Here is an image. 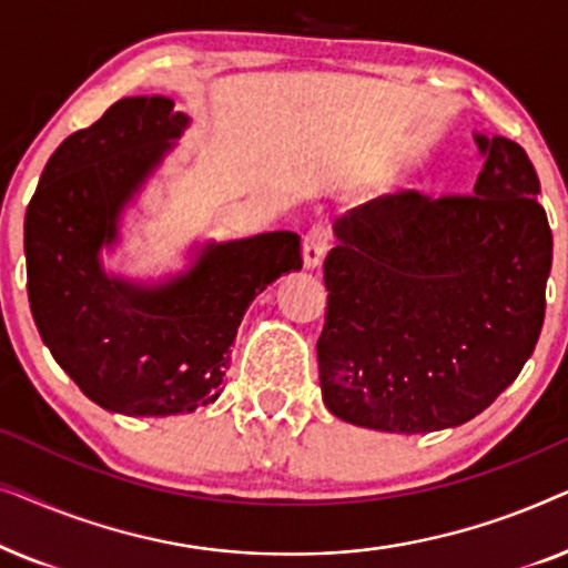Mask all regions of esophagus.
Masks as SVG:
<instances>
[{"label": "esophagus", "instance_id": "1", "mask_svg": "<svg viewBox=\"0 0 568 568\" xmlns=\"http://www.w3.org/2000/svg\"><path fill=\"white\" fill-rule=\"evenodd\" d=\"M331 247V230L325 222H317L307 230L305 240H302V255H305V266L307 268H317L325 258Z\"/></svg>", "mask_w": 568, "mask_h": 568}]
</instances>
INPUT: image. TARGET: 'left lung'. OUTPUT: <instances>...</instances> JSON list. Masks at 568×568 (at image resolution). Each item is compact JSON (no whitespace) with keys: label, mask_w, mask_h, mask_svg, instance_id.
Here are the masks:
<instances>
[{"label":"left lung","mask_w":568,"mask_h":568,"mask_svg":"<svg viewBox=\"0 0 568 568\" xmlns=\"http://www.w3.org/2000/svg\"><path fill=\"white\" fill-rule=\"evenodd\" d=\"M473 193L400 191L336 222L323 263V400L393 434L460 426L515 383L538 344L554 258L523 146L476 134Z\"/></svg>","instance_id":"obj_1"}]
</instances>
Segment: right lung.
<instances>
[{"label": "right lung", "mask_w": 568, "mask_h": 568, "mask_svg": "<svg viewBox=\"0 0 568 568\" xmlns=\"http://www.w3.org/2000/svg\"><path fill=\"white\" fill-rule=\"evenodd\" d=\"M173 100L123 98L45 162L26 212L30 313L53 359L100 408L191 414L220 398L255 294L302 268L300 235L209 243L189 271L144 286L108 276L100 247L183 129Z\"/></svg>", "instance_id": "add662e5"}]
</instances>
